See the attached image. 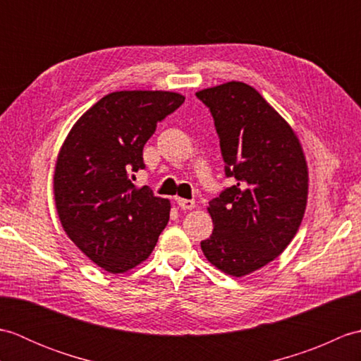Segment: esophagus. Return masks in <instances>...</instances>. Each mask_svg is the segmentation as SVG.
Returning a JSON list of instances; mask_svg holds the SVG:
<instances>
[{
    "instance_id": "1",
    "label": "esophagus",
    "mask_w": 361,
    "mask_h": 361,
    "mask_svg": "<svg viewBox=\"0 0 361 361\" xmlns=\"http://www.w3.org/2000/svg\"><path fill=\"white\" fill-rule=\"evenodd\" d=\"M176 204L180 206L181 209H194L195 208V202L194 200H188V198H176Z\"/></svg>"
}]
</instances>
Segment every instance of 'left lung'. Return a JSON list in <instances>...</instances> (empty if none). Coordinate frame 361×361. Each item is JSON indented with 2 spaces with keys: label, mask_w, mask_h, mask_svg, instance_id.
Wrapping results in <instances>:
<instances>
[{
  "label": "left lung",
  "mask_w": 361,
  "mask_h": 361,
  "mask_svg": "<svg viewBox=\"0 0 361 361\" xmlns=\"http://www.w3.org/2000/svg\"><path fill=\"white\" fill-rule=\"evenodd\" d=\"M216 126L225 175L237 181L209 202L214 231L206 259L242 278L278 257L293 239L307 204L309 173L298 136L243 82L198 91Z\"/></svg>",
  "instance_id": "obj_1"
}]
</instances>
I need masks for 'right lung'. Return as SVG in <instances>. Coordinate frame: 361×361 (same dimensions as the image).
<instances>
[{"label":"right lung","mask_w":361,"mask_h":361,"mask_svg":"<svg viewBox=\"0 0 361 361\" xmlns=\"http://www.w3.org/2000/svg\"><path fill=\"white\" fill-rule=\"evenodd\" d=\"M185 102L171 91H116L73 126L54 172L56 208L68 237L105 271L132 270L150 256L171 212L167 198L136 189L142 149L157 124Z\"/></svg>","instance_id":"1"}]
</instances>
